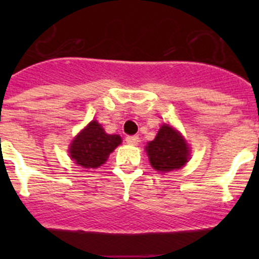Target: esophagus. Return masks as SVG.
Wrapping results in <instances>:
<instances>
[{
	"label": "esophagus",
	"mask_w": 259,
	"mask_h": 259,
	"mask_svg": "<svg viewBox=\"0 0 259 259\" xmlns=\"http://www.w3.org/2000/svg\"><path fill=\"white\" fill-rule=\"evenodd\" d=\"M125 142L130 145H137L139 143V137L138 135H129V137H126Z\"/></svg>",
	"instance_id": "34e87169"
}]
</instances>
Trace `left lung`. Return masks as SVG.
Wrapping results in <instances>:
<instances>
[{
  "label": "left lung",
  "mask_w": 259,
  "mask_h": 259,
  "mask_svg": "<svg viewBox=\"0 0 259 259\" xmlns=\"http://www.w3.org/2000/svg\"><path fill=\"white\" fill-rule=\"evenodd\" d=\"M151 166L158 171H170L180 169L188 161L189 148L177 130L163 125L153 142L146 146Z\"/></svg>",
  "instance_id": "8db88e82"
}]
</instances>
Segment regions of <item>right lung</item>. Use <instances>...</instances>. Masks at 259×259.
<instances>
[{
	"label": "right lung",
	"mask_w": 259,
	"mask_h": 259,
	"mask_svg": "<svg viewBox=\"0 0 259 259\" xmlns=\"http://www.w3.org/2000/svg\"><path fill=\"white\" fill-rule=\"evenodd\" d=\"M121 143L119 135H109L98 121H91L70 146L71 158L83 168H98Z\"/></svg>",
	"instance_id": "1"
}]
</instances>
